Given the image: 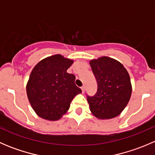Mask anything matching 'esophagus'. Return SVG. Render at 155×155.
<instances>
[{
	"label": "esophagus",
	"instance_id": "1",
	"mask_svg": "<svg viewBox=\"0 0 155 155\" xmlns=\"http://www.w3.org/2000/svg\"><path fill=\"white\" fill-rule=\"evenodd\" d=\"M81 89H82V93H85V86H82V87H81Z\"/></svg>",
	"mask_w": 155,
	"mask_h": 155
}]
</instances>
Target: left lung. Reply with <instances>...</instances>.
<instances>
[{"instance_id": "obj_1", "label": "left lung", "mask_w": 155, "mask_h": 155, "mask_svg": "<svg viewBox=\"0 0 155 155\" xmlns=\"http://www.w3.org/2000/svg\"><path fill=\"white\" fill-rule=\"evenodd\" d=\"M97 82V91L87 97L89 109L99 119L113 118L122 112L127 105L132 85L124 65L115 59L102 56L89 61Z\"/></svg>"}]
</instances>
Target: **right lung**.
Instances as JSON below:
<instances>
[{
    "mask_svg": "<svg viewBox=\"0 0 155 155\" xmlns=\"http://www.w3.org/2000/svg\"><path fill=\"white\" fill-rule=\"evenodd\" d=\"M74 61L60 54L48 56L35 65L26 85L31 107L37 115L50 121H58L82 90L76 76L67 72Z\"/></svg>",
    "mask_w": 155,
    "mask_h": 155,
    "instance_id": "1",
    "label": "right lung"
}]
</instances>
